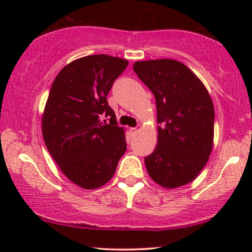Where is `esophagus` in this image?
Instances as JSON below:
<instances>
[{
	"label": "esophagus",
	"mask_w": 252,
	"mask_h": 252,
	"mask_svg": "<svg viewBox=\"0 0 252 252\" xmlns=\"http://www.w3.org/2000/svg\"><path fill=\"white\" fill-rule=\"evenodd\" d=\"M137 130H139V127H133V128H130V133L135 134Z\"/></svg>",
	"instance_id": "34e87169"
}]
</instances>
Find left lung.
I'll use <instances>...</instances> for the list:
<instances>
[{
    "label": "left lung",
    "mask_w": 252,
    "mask_h": 252,
    "mask_svg": "<svg viewBox=\"0 0 252 252\" xmlns=\"http://www.w3.org/2000/svg\"><path fill=\"white\" fill-rule=\"evenodd\" d=\"M133 70L156 99L158 141L154 153L144 158L148 173L161 187L187 185L211 154L212 99L202 81L181 62H135Z\"/></svg>",
    "instance_id": "1"
}]
</instances>
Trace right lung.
<instances>
[{
  "mask_svg": "<svg viewBox=\"0 0 252 252\" xmlns=\"http://www.w3.org/2000/svg\"><path fill=\"white\" fill-rule=\"evenodd\" d=\"M127 65L119 57L91 55L64 66L51 85L42 116L44 143L68 180L81 188L105 185L126 151L125 132L106 96Z\"/></svg>",
  "mask_w": 252,
  "mask_h": 252,
  "instance_id": "obj_1",
  "label": "right lung"
}]
</instances>
